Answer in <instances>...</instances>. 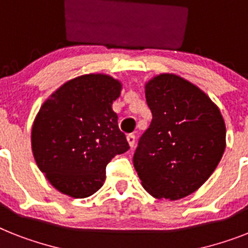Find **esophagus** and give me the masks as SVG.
<instances>
[{
    "label": "esophagus",
    "instance_id": "1",
    "mask_svg": "<svg viewBox=\"0 0 248 248\" xmlns=\"http://www.w3.org/2000/svg\"><path fill=\"white\" fill-rule=\"evenodd\" d=\"M127 141L130 144V148L132 149L135 146V135H128L127 136Z\"/></svg>",
    "mask_w": 248,
    "mask_h": 248
}]
</instances>
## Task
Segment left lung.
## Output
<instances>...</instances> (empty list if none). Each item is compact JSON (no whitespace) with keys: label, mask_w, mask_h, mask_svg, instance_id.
<instances>
[{"label":"left lung","mask_w":248,"mask_h":248,"mask_svg":"<svg viewBox=\"0 0 248 248\" xmlns=\"http://www.w3.org/2000/svg\"><path fill=\"white\" fill-rule=\"evenodd\" d=\"M145 96L153 121L139 139L135 170L152 196L178 200L195 192L220 162L224 120L202 90L172 74L150 80Z\"/></svg>","instance_id":"8db88e82"}]
</instances>
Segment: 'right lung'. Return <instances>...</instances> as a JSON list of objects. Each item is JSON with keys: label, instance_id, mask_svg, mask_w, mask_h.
<instances>
[{"label": "right lung", "instance_id": "right-lung-1", "mask_svg": "<svg viewBox=\"0 0 248 248\" xmlns=\"http://www.w3.org/2000/svg\"><path fill=\"white\" fill-rule=\"evenodd\" d=\"M121 94L113 78L90 74L70 80L42 106L31 130L39 170L62 194L88 197L106 180V167L130 149L112 103Z\"/></svg>", "mask_w": 248, "mask_h": 248}]
</instances>
